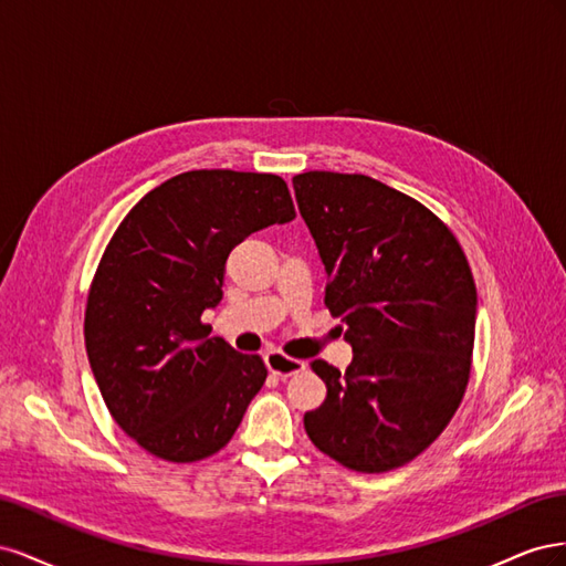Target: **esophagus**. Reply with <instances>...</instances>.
I'll return each mask as SVG.
<instances>
[{
    "instance_id": "34e87169",
    "label": "esophagus",
    "mask_w": 566,
    "mask_h": 566,
    "mask_svg": "<svg viewBox=\"0 0 566 566\" xmlns=\"http://www.w3.org/2000/svg\"><path fill=\"white\" fill-rule=\"evenodd\" d=\"M264 361H266V368L273 375H279V378H283V380L285 378H295V375H300L306 368V364L300 361V358H290V356L281 354V352H269L264 356Z\"/></svg>"
}]
</instances>
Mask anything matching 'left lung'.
<instances>
[{"mask_svg":"<svg viewBox=\"0 0 566 566\" xmlns=\"http://www.w3.org/2000/svg\"><path fill=\"white\" fill-rule=\"evenodd\" d=\"M293 186L328 273L323 302L354 352L345 373L312 361L328 394L304 430L354 472L397 470L465 397L476 321L468 256L432 210L378 179L304 172Z\"/></svg>","mask_w":566,"mask_h":566,"instance_id":"obj_1","label":"left lung"}]
</instances>
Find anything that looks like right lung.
Segmentation results:
<instances>
[{"label": "right lung", "instance_id": "add662e5", "mask_svg": "<svg viewBox=\"0 0 566 566\" xmlns=\"http://www.w3.org/2000/svg\"><path fill=\"white\" fill-rule=\"evenodd\" d=\"M290 219L279 175L193 169L119 221L90 285L84 345L113 420L150 455H214L262 389V356L208 337L200 316L221 300L229 252Z\"/></svg>", "mask_w": 566, "mask_h": 566}]
</instances>
